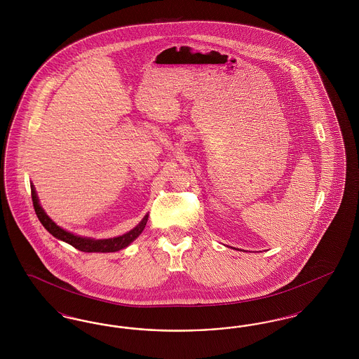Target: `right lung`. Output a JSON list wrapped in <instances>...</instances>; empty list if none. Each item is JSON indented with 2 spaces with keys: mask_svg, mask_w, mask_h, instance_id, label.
I'll return each mask as SVG.
<instances>
[{
  "mask_svg": "<svg viewBox=\"0 0 359 359\" xmlns=\"http://www.w3.org/2000/svg\"><path fill=\"white\" fill-rule=\"evenodd\" d=\"M31 192H32V202H34L36 215L41 224L47 229V231H50L55 238L60 239L71 246H74L75 249H78L81 252H86V253H113V252H118L121 249H125L142 233V230L145 229V224L148 222V217H149V214H147L136 227H133L130 231L118 236V237L104 239L82 237V236H76L71 231L62 229L60 226H57L52 221L51 218L47 215V212L44 211V208L40 205L34 184H31Z\"/></svg>",
  "mask_w": 359,
  "mask_h": 359,
  "instance_id": "add662e5",
  "label": "right lung"
}]
</instances>
